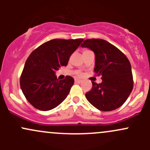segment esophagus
I'll return each instance as SVG.
<instances>
[{
    "instance_id": "34e87169",
    "label": "esophagus",
    "mask_w": 150,
    "mask_h": 150,
    "mask_svg": "<svg viewBox=\"0 0 150 150\" xmlns=\"http://www.w3.org/2000/svg\"><path fill=\"white\" fill-rule=\"evenodd\" d=\"M75 82L77 83H80L81 82V80H79V79H75Z\"/></svg>"
}]
</instances>
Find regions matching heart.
<instances>
[{
  "label": "heart",
  "instance_id": "b5f03b06",
  "mask_svg": "<svg viewBox=\"0 0 150 150\" xmlns=\"http://www.w3.org/2000/svg\"><path fill=\"white\" fill-rule=\"evenodd\" d=\"M86 51H87V50H86Z\"/></svg>",
  "mask_w": 150,
  "mask_h": 150
}]
</instances>
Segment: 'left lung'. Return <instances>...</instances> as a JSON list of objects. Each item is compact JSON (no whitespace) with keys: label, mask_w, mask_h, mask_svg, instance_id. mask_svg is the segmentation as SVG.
Wrapping results in <instances>:
<instances>
[{"label":"left lung","mask_w":150,"mask_h":150,"mask_svg":"<svg viewBox=\"0 0 150 150\" xmlns=\"http://www.w3.org/2000/svg\"><path fill=\"white\" fill-rule=\"evenodd\" d=\"M81 46L93 51L94 72L102 79L99 84L92 81L86 99L102 111L116 110L127 100L134 86L129 60L118 48L102 39H88Z\"/></svg>","instance_id":"left-lung-1"}]
</instances>
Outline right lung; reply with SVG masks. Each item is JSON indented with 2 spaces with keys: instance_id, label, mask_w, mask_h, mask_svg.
Segmentation results:
<instances>
[{
  "instance_id": "1",
  "label": "right lung",
  "mask_w": 150,
  "mask_h": 150,
  "mask_svg": "<svg viewBox=\"0 0 150 150\" xmlns=\"http://www.w3.org/2000/svg\"><path fill=\"white\" fill-rule=\"evenodd\" d=\"M83 38L54 39L40 45L29 56L20 78V86L27 100L34 107L48 111L59 105L69 94L74 79L66 76L59 81L55 72L67 65L72 53Z\"/></svg>"
}]
</instances>
